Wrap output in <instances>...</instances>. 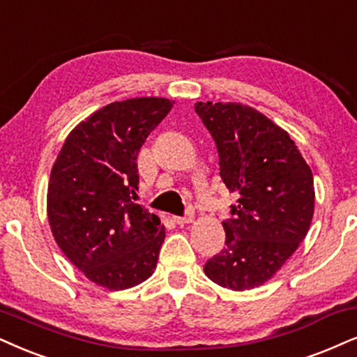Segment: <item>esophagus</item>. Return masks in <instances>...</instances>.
Returning a JSON list of instances; mask_svg holds the SVG:
<instances>
[{"mask_svg": "<svg viewBox=\"0 0 357 357\" xmlns=\"http://www.w3.org/2000/svg\"><path fill=\"white\" fill-rule=\"evenodd\" d=\"M173 219H174L176 224H191L194 220V215L188 214V215H183V218H179V215H174Z\"/></svg>", "mask_w": 357, "mask_h": 357, "instance_id": "obj_1", "label": "esophagus"}]
</instances>
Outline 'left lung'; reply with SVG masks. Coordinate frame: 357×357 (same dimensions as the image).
<instances>
[{
	"instance_id": "1",
	"label": "left lung",
	"mask_w": 357,
	"mask_h": 357,
	"mask_svg": "<svg viewBox=\"0 0 357 357\" xmlns=\"http://www.w3.org/2000/svg\"><path fill=\"white\" fill-rule=\"evenodd\" d=\"M214 138L220 178L237 192L224 220L225 247L206 261L212 282L234 291L264 285L298 249L314 211L313 173L285 130L236 102H197Z\"/></svg>"
}]
</instances>
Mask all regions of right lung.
Instances as JSON below:
<instances>
[{
  "label": "right lung",
  "mask_w": 357,
  "mask_h": 357,
  "mask_svg": "<svg viewBox=\"0 0 357 357\" xmlns=\"http://www.w3.org/2000/svg\"><path fill=\"white\" fill-rule=\"evenodd\" d=\"M171 108L158 97L108 103L72 130L52 166V236L85 277L108 290L138 285L156 268L165 225L133 202L137 156Z\"/></svg>",
  "instance_id": "1"
}]
</instances>
